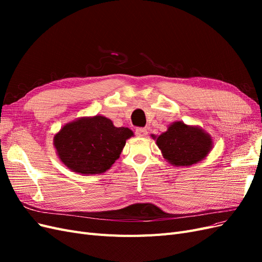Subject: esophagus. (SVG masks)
Segmentation results:
<instances>
[{"label":"esophagus","mask_w":262,"mask_h":262,"mask_svg":"<svg viewBox=\"0 0 262 262\" xmlns=\"http://www.w3.org/2000/svg\"><path fill=\"white\" fill-rule=\"evenodd\" d=\"M136 133L138 137H141V138H144L147 136V130L145 128H138L136 130Z\"/></svg>","instance_id":"1"}]
</instances>
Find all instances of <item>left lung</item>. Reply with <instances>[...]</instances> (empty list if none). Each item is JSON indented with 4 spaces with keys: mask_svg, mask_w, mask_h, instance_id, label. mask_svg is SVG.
I'll return each mask as SVG.
<instances>
[{
    "mask_svg": "<svg viewBox=\"0 0 262 262\" xmlns=\"http://www.w3.org/2000/svg\"><path fill=\"white\" fill-rule=\"evenodd\" d=\"M150 137L156 140L165 160L176 167H188L201 162L213 148V139L207 131L184 121L172 122L161 136Z\"/></svg>",
    "mask_w": 262,
    "mask_h": 262,
    "instance_id": "8db88e82",
    "label": "left lung"
}]
</instances>
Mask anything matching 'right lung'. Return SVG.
I'll use <instances>...</instances> for the list:
<instances>
[{"instance_id": "right-lung-1", "label": "right lung", "mask_w": 262, "mask_h": 262, "mask_svg": "<svg viewBox=\"0 0 262 262\" xmlns=\"http://www.w3.org/2000/svg\"><path fill=\"white\" fill-rule=\"evenodd\" d=\"M134 136L129 128H117L110 119L96 115L81 117L54 134L59 160L81 175L102 173L120 157L125 141Z\"/></svg>"}]
</instances>
